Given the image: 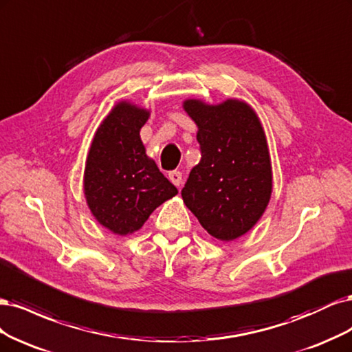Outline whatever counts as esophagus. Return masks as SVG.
<instances>
[{"label":"esophagus","instance_id":"34e87169","mask_svg":"<svg viewBox=\"0 0 352 352\" xmlns=\"http://www.w3.org/2000/svg\"><path fill=\"white\" fill-rule=\"evenodd\" d=\"M168 178L177 187H179L181 183H183V174H181L179 171H171V173L168 174Z\"/></svg>","mask_w":352,"mask_h":352}]
</instances>
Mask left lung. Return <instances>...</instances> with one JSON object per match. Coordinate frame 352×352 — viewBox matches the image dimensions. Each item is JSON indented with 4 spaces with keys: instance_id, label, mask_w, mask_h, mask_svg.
<instances>
[{
    "instance_id": "left-lung-1",
    "label": "left lung",
    "mask_w": 352,
    "mask_h": 352,
    "mask_svg": "<svg viewBox=\"0 0 352 352\" xmlns=\"http://www.w3.org/2000/svg\"><path fill=\"white\" fill-rule=\"evenodd\" d=\"M183 108L197 126L201 160L181 196L213 238L232 241L250 231L272 196L266 134L256 111L240 99L209 105L186 99Z\"/></svg>"
}]
</instances>
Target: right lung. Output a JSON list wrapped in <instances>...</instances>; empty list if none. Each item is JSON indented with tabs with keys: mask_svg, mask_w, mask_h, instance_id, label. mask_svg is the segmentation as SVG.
<instances>
[{
	"mask_svg": "<svg viewBox=\"0 0 352 352\" xmlns=\"http://www.w3.org/2000/svg\"><path fill=\"white\" fill-rule=\"evenodd\" d=\"M151 111L121 100L98 127L83 175L95 219L117 235L139 231L151 213L178 190L146 155L140 129Z\"/></svg>",
	"mask_w": 352,
	"mask_h": 352,
	"instance_id": "right-lung-1",
	"label": "right lung"
}]
</instances>
